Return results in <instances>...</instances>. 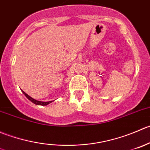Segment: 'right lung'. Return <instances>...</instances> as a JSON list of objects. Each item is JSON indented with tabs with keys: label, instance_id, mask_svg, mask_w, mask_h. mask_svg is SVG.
<instances>
[{
	"label": "right lung",
	"instance_id": "add662e5",
	"mask_svg": "<svg viewBox=\"0 0 150 150\" xmlns=\"http://www.w3.org/2000/svg\"><path fill=\"white\" fill-rule=\"evenodd\" d=\"M22 92H23V94H24L25 96H26L27 98H28V100H30V101L32 102V103H33L34 104H35V105H40V106H47V105L50 104V103H52V101H47V102L39 101V100H35V99L33 98L32 97H30V96H28V95L27 94V93H25V92L23 91V90H22Z\"/></svg>",
	"mask_w": 150,
	"mask_h": 150
}]
</instances>
